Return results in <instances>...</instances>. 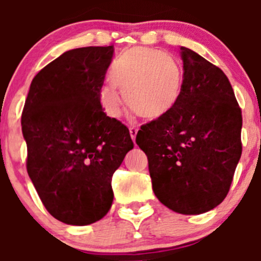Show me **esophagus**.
<instances>
[{
    "label": "esophagus",
    "mask_w": 261,
    "mask_h": 261,
    "mask_svg": "<svg viewBox=\"0 0 261 261\" xmlns=\"http://www.w3.org/2000/svg\"><path fill=\"white\" fill-rule=\"evenodd\" d=\"M136 135H138V128L130 127V136H131V139H133L134 143H135V140H136Z\"/></svg>",
    "instance_id": "obj_1"
}]
</instances>
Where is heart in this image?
I'll use <instances>...</instances> for the list:
<instances>
[{
  "instance_id": "1",
  "label": "heart",
  "mask_w": 261,
  "mask_h": 261,
  "mask_svg": "<svg viewBox=\"0 0 261 261\" xmlns=\"http://www.w3.org/2000/svg\"><path fill=\"white\" fill-rule=\"evenodd\" d=\"M112 80L101 91V102L112 117L121 114L120 89L126 105L146 120H159L174 110L183 93V72L167 53L133 48L112 68Z\"/></svg>"
}]
</instances>
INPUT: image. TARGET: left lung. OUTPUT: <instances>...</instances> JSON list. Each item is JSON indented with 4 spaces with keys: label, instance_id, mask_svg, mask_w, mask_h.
<instances>
[{
    "label": "left lung",
    "instance_id": "left-lung-1",
    "mask_svg": "<svg viewBox=\"0 0 261 261\" xmlns=\"http://www.w3.org/2000/svg\"><path fill=\"white\" fill-rule=\"evenodd\" d=\"M183 93L172 112L141 127L152 191L181 215H199L227 196L241 156L243 116L230 81L193 50L180 48Z\"/></svg>",
    "mask_w": 261,
    "mask_h": 261
}]
</instances>
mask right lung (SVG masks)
Returning <instances> with one entry per match:
<instances>
[{
    "mask_svg": "<svg viewBox=\"0 0 261 261\" xmlns=\"http://www.w3.org/2000/svg\"><path fill=\"white\" fill-rule=\"evenodd\" d=\"M114 51L112 45L65 51L34 77L23 106L29 177L48 212L67 225L106 216L112 175L134 147L128 128L101 106Z\"/></svg>",
    "mask_w": 261,
    "mask_h": 261,
    "instance_id": "1",
    "label": "right lung"
}]
</instances>
